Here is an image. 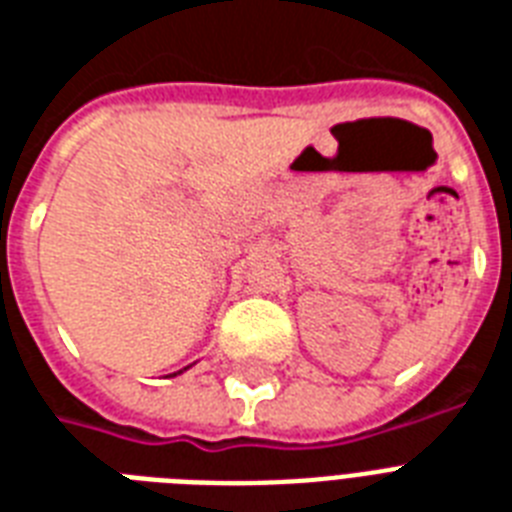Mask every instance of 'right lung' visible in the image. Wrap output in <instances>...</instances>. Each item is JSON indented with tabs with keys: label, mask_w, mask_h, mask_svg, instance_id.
<instances>
[{
	"label": "right lung",
	"mask_w": 512,
	"mask_h": 512,
	"mask_svg": "<svg viewBox=\"0 0 512 512\" xmlns=\"http://www.w3.org/2000/svg\"><path fill=\"white\" fill-rule=\"evenodd\" d=\"M175 374H180V372H175ZM175 374H170V377H175Z\"/></svg>",
	"instance_id": "obj_1"
}]
</instances>
